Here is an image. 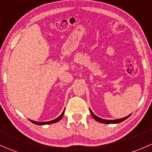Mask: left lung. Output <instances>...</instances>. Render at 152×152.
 <instances>
[{"mask_svg":"<svg viewBox=\"0 0 152 152\" xmlns=\"http://www.w3.org/2000/svg\"><path fill=\"white\" fill-rule=\"evenodd\" d=\"M90 110V113H91V116L93 117V118H94L95 121H96L97 122H99V123H105V124H115V123H120L121 122H123V121H124L125 120L127 119L128 118H129L130 116H131V115H129L125 117V118H121V119H117V120H104V119H102V118H99V117L96 116L93 113V112L91 110L89 109Z\"/></svg>","mask_w":152,"mask_h":152,"instance_id":"obj_1","label":"left lung"}]
</instances>
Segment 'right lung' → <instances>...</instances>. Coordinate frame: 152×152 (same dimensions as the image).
Listing matches in <instances>:
<instances>
[{"instance_id": "obj_1", "label": "right lung", "mask_w": 152, "mask_h": 152, "mask_svg": "<svg viewBox=\"0 0 152 152\" xmlns=\"http://www.w3.org/2000/svg\"><path fill=\"white\" fill-rule=\"evenodd\" d=\"M64 112L65 110H63V112L62 113V114L58 118H56L55 120H53V121H48V122H37V121H32V120H29L30 121H31V123H33L34 124H36V125H39V126H42V125H48V124H52V123H55L56 122H58V121H59L61 119V118H63V115H64Z\"/></svg>"}]
</instances>
